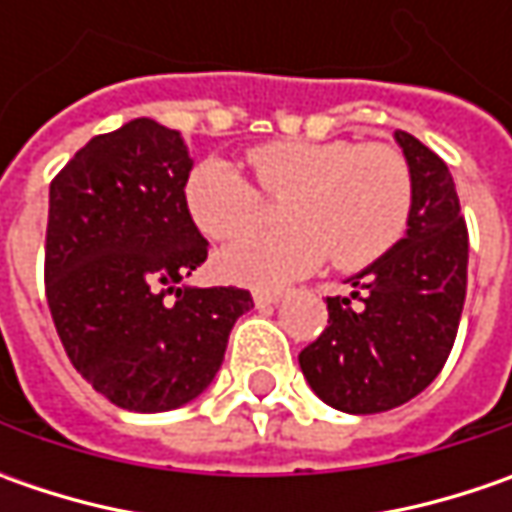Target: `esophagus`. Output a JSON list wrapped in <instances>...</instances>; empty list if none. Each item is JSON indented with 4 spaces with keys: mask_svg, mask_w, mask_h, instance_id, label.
<instances>
[{
    "mask_svg": "<svg viewBox=\"0 0 512 512\" xmlns=\"http://www.w3.org/2000/svg\"><path fill=\"white\" fill-rule=\"evenodd\" d=\"M282 299H285L282 290H253V302H256V307L279 305Z\"/></svg>",
    "mask_w": 512,
    "mask_h": 512,
    "instance_id": "obj_1",
    "label": "esophagus"
}]
</instances>
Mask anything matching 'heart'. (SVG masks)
I'll use <instances>...</instances> for the list:
<instances>
[{
    "label": "heart",
    "mask_w": 512,
    "mask_h": 512,
    "mask_svg": "<svg viewBox=\"0 0 512 512\" xmlns=\"http://www.w3.org/2000/svg\"><path fill=\"white\" fill-rule=\"evenodd\" d=\"M262 193L282 199L276 233H256L219 253V273L253 287H282L330 262L362 270L402 242L413 213V170L384 142L276 139L247 150ZM185 207L207 239L227 242L262 219V196L222 159L190 170Z\"/></svg>",
    "instance_id": "obj_1"
}]
</instances>
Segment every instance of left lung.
Wrapping results in <instances>:
<instances>
[{
  "instance_id": "8db88e82",
  "label": "left lung",
  "mask_w": 512,
  "mask_h": 512,
  "mask_svg": "<svg viewBox=\"0 0 512 512\" xmlns=\"http://www.w3.org/2000/svg\"><path fill=\"white\" fill-rule=\"evenodd\" d=\"M413 170L407 236L327 296V327L299 353L316 396L344 413H384L442 373L467 293V225L453 176L416 136L396 130Z\"/></svg>"
}]
</instances>
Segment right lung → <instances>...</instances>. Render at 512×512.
Here are the masks:
<instances>
[{
  "label": "right lung",
  "instance_id": "right-lung-1",
  "mask_svg": "<svg viewBox=\"0 0 512 512\" xmlns=\"http://www.w3.org/2000/svg\"><path fill=\"white\" fill-rule=\"evenodd\" d=\"M190 168L179 130L133 119L93 136L50 182L53 325L82 379L136 413L196 399L253 307L242 287H179L207 259L185 207Z\"/></svg>",
  "mask_w": 512,
  "mask_h": 512
}]
</instances>
